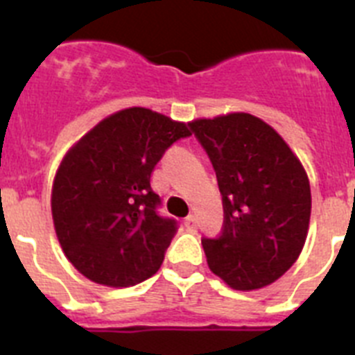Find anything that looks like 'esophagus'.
<instances>
[{
    "instance_id": "1",
    "label": "esophagus",
    "mask_w": 355,
    "mask_h": 355,
    "mask_svg": "<svg viewBox=\"0 0 355 355\" xmlns=\"http://www.w3.org/2000/svg\"><path fill=\"white\" fill-rule=\"evenodd\" d=\"M196 224H197L196 215H188L187 218H184V225H187L188 229H196Z\"/></svg>"
}]
</instances>
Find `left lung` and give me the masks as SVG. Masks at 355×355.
Returning a JSON list of instances; mask_svg holds the SVG:
<instances>
[{
  "instance_id": "1",
  "label": "left lung",
  "mask_w": 355,
  "mask_h": 355,
  "mask_svg": "<svg viewBox=\"0 0 355 355\" xmlns=\"http://www.w3.org/2000/svg\"><path fill=\"white\" fill-rule=\"evenodd\" d=\"M215 168L224 206L218 238H202L209 270L233 290L277 281L297 261L311 216V188L283 137L250 114L188 122Z\"/></svg>"
}]
</instances>
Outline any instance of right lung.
<instances>
[{"instance_id":"1","label":"right lung","mask_w":355,"mask_h":355,"mask_svg":"<svg viewBox=\"0 0 355 355\" xmlns=\"http://www.w3.org/2000/svg\"><path fill=\"white\" fill-rule=\"evenodd\" d=\"M184 122L149 108L121 110L81 137L62 159L51 192L56 236L80 274L105 286L142 283L162 266L178 231L156 208L150 174Z\"/></svg>"}]
</instances>
